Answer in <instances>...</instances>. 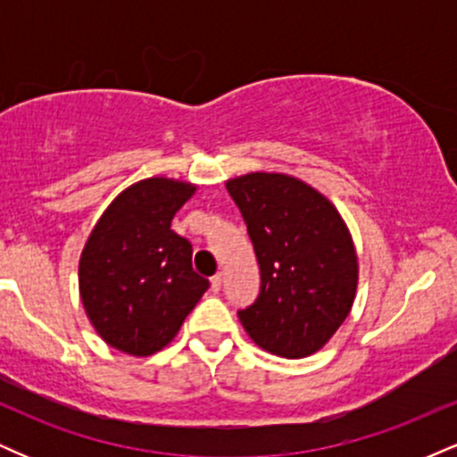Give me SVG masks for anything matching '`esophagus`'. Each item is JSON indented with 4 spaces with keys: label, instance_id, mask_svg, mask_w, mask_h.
I'll return each mask as SVG.
<instances>
[{
    "label": "esophagus",
    "instance_id": "34e87169",
    "mask_svg": "<svg viewBox=\"0 0 457 457\" xmlns=\"http://www.w3.org/2000/svg\"><path fill=\"white\" fill-rule=\"evenodd\" d=\"M221 286H223V275H214L211 279V290L212 292H221Z\"/></svg>",
    "mask_w": 457,
    "mask_h": 457
}]
</instances>
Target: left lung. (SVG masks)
I'll list each match as a JSON object with an SVG mask.
<instances>
[{"label":"left lung","instance_id":"left-lung-1","mask_svg":"<svg viewBox=\"0 0 457 457\" xmlns=\"http://www.w3.org/2000/svg\"><path fill=\"white\" fill-rule=\"evenodd\" d=\"M260 266L258 298L238 318L266 353H318L353 307L359 264L344 219L316 188L286 174L228 182Z\"/></svg>","mask_w":457,"mask_h":457}]
</instances>
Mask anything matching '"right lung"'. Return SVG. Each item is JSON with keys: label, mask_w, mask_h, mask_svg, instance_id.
<instances>
[{"label": "right lung", "mask_w": 457, "mask_h": 457, "mask_svg": "<svg viewBox=\"0 0 457 457\" xmlns=\"http://www.w3.org/2000/svg\"><path fill=\"white\" fill-rule=\"evenodd\" d=\"M195 193L187 182L148 178L113 199L79 262L87 318L112 348L148 356L165 348L197 305L208 279L171 219Z\"/></svg>", "instance_id": "obj_1"}]
</instances>
